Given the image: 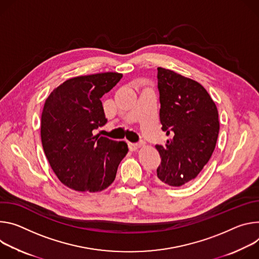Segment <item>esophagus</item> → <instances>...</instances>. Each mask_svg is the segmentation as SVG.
I'll use <instances>...</instances> for the list:
<instances>
[{
    "label": "esophagus",
    "instance_id": "1",
    "mask_svg": "<svg viewBox=\"0 0 259 259\" xmlns=\"http://www.w3.org/2000/svg\"><path fill=\"white\" fill-rule=\"evenodd\" d=\"M127 145H128V148H130L131 151H135V150H137L138 148H140L142 146L141 143H128Z\"/></svg>",
    "mask_w": 259,
    "mask_h": 259
}]
</instances>
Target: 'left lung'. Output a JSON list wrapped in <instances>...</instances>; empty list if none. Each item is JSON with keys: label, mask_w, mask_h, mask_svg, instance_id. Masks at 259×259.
Instances as JSON below:
<instances>
[{"label": "left lung", "mask_w": 259, "mask_h": 259, "mask_svg": "<svg viewBox=\"0 0 259 259\" xmlns=\"http://www.w3.org/2000/svg\"><path fill=\"white\" fill-rule=\"evenodd\" d=\"M157 89L161 130L170 137L164 145H155L161 158L157 180L175 187L188 185L215 149L218 111L202 85L170 70L157 68Z\"/></svg>", "instance_id": "8db88e82"}]
</instances>
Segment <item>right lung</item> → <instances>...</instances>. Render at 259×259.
<instances>
[{"instance_id":"1","label":"right lung","mask_w":259,"mask_h":259,"mask_svg":"<svg viewBox=\"0 0 259 259\" xmlns=\"http://www.w3.org/2000/svg\"><path fill=\"white\" fill-rule=\"evenodd\" d=\"M122 78L101 73L67 80L45 102L41 140L51 168L66 186L82 192L106 189L126 155V143L93 135L107 123L101 98Z\"/></svg>"}]
</instances>
